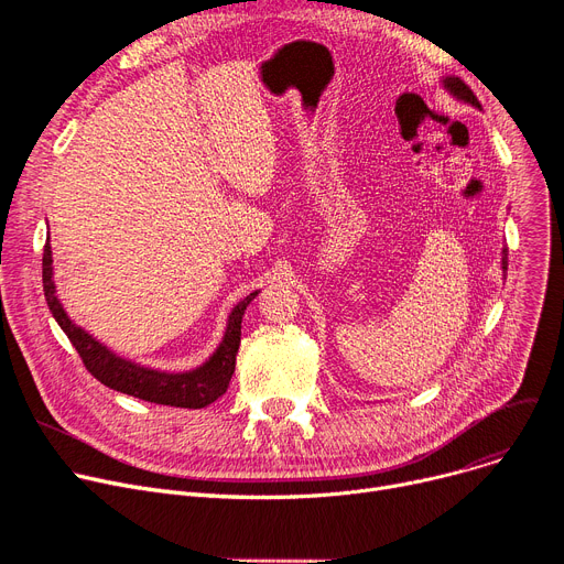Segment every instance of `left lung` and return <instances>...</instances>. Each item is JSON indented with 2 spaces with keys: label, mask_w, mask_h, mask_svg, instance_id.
I'll list each match as a JSON object with an SVG mask.
<instances>
[{
  "label": "left lung",
  "mask_w": 564,
  "mask_h": 564,
  "mask_svg": "<svg viewBox=\"0 0 564 564\" xmlns=\"http://www.w3.org/2000/svg\"><path fill=\"white\" fill-rule=\"evenodd\" d=\"M443 88H446V91H448L453 98H457V100H462V102H466V105H470V107H478V109H480L478 98L473 96L470 88H468L459 77H446V79H443ZM500 264H502V274H506V272H508V249H502V260H500Z\"/></svg>",
  "instance_id": "8db88e82"
}]
</instances>
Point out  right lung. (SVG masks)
I'll return each instance as SVG.
<instances>
[{
	"label": "right lung",
	"mask_w": 564,
	"mask_h": 564,
	"mask_svg": "<svg viewBox=\"0 0 564 564\" xmlns=\"http://www.w3.org/2000/svg\"><path fill=\"white\" fill-rule=\"evenodd\" d=\"M43 292L52 317L58 322V327L64 329V334L77 349L86 370L100 383H105V387L145 402L181 409H203L207 404H213L217 398H221L228 389L230 377L235 372L237 349H240L242 317L247 306L258 297L260 290L247 294V297L230 311L224 338L219 347L213 351V357L185 372L145 368L141 364L118 357V354H113L107 345H102L91 334L77 327L56 297L50 237L43 249Z\"/></svg>",
	"instance_id": "add662e5"
}]
</instances>
